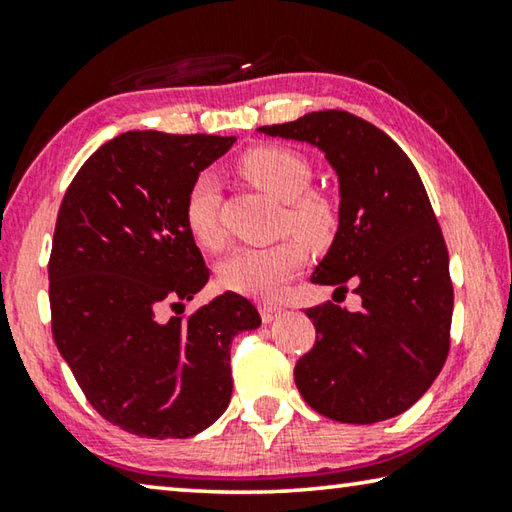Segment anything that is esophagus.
Instances as JSON below:
<instances>
[{
	"instance_id": "1",
	"label": "esophagus",
	"mask_w": 512,
	"mask_h": 512,
	"mask_svg": "<svg viewBox=\"0 0 512 512\" xmlns=\"http://www.w3.org/2000/svg\"><path fill=\"white\" fill-rule=\"evenodd\" d=\"M282 312H285V310H282L280 305H273V303H262V305H259V314H262V321L264 323H273Z\"/></svg>"
}]
</instances>
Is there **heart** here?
Listing matches in <instances>:
<instances>
[{"mask_svg": "<svg viewBox=\"0 0 512 512\" xmlns=\"http://www.w3.org/2000/svg\"><path fill=\"white\" fill-rule=\"evenodd\" d=\"M239 170L257 189L285 202L282 230L296 232L310 246H326L332 239L337 230V207L326 193L310 189L312 166L303 154L262 145L243 154ZM218 200V182L209 173H200L186 191L184 225L193 241L207 250L223 246ZM299 240L285 237L269 246L234 250L218 269V280L234 294L253 298L278 296L285 282L303 269L307 259L305 246Z\"/></svg>", "mask_w": 512, "mask_h": 512, "instance_id": "obj_1", "label": "heart"}]
</instances>
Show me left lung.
Returning <instances> with one entry per match:
<instances>
[{
  "mask_svg": "<svg viewBox=\"0 0 512 512\" xmlns=\"http://www.w3.org/2000/svg\"><path fill=\"white\" fill-rule=\"evenodd\" d=\"M259 132L305 141L339 180V227L314 285L362 298L358 312L310 307L316 342L296 362L303 399L342 424H376L415 405L449 355V253L417 168L399 145L348 111H312Z\"/></svg>",
  "mask_w": 512,
  "mask_h": 512,
  "instance_id": "1",
  "label": "left lung"
}]
</instances>
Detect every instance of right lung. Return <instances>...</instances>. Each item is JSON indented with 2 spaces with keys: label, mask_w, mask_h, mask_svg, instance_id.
Segmentation results:
<instances>
[{
  "label": "right lung",
  "mask_w": 512,
  "mask_h": 512,
  "mask_svg": "<svg viewBox=\"0 0 512 512\" xmlns=\"http://www.w3.org/2000/svg\"><path fill=\"white\" fill-rule=\"evenodd\" d=\"M234 136L127 132L95 150L63 196L50 255L56 348L100 415L139 437H191L232 396L230 344L259 328L234 291L170 316L207 285L184 225L191 182Z\"/></svg>",
  "instance_id": "1"
}]
</instances>
